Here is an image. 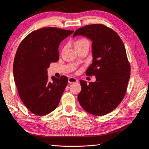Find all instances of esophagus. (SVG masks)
Wrapping results in <instances>:
<instances>
[{"instance_id": "obj_1", "label": "esophagus", "mask_w": 149, "mask_h": 149, "mask_svg": "<svg viewBox=\"0 0 149 149\" xmlns=\"http://www.w3.org/2000/svg\"><path fill=\"white\" fill-rule=\"evenodd\" d=\"M78 80L74 77H70L68 79L69 83H78Z\"/></svg>"}]
</instances>
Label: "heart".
Listing matches in <instances>:
<instances>
[{
    "mask_svg": "<svg viewBox=\"0 0 149 149\" xmlns=\"http://www.w3.org/2000/svg\"><path fill=\"white\" fill-rule=\"evenodd\" d=\"M74 47H75L76 49L81 48L84 47H89V42L87 39L81 38L78 39L75 42Z\"/></svg>",
    "mask_w": 149,
    "mask_h": 149,
    "instance_id": "obj_1",
    "label": "heart"
}]
</instances>
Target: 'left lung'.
<instances>
[{
  "label": "left lung",
  "instance_id": "8db88e82",
  "mask_svg": "<svg viewBox=\"0 0 149 149\" xmlns=\"http://www.w3.org/2000/svg\"><path fill=\"white\" fill-rule=\"evenodd\" d=\"M83 35L91 39L93 63L86 71L96 81L80 80L81 91L78 101L83 109L94 116L109 113L119 106L127 91L130 66L125 48L119 35L103 24L86 25L75 31L73 37Z\"/></svg>",
  "mask_w": 149,
  "mask_h": 149
}]
</instances>
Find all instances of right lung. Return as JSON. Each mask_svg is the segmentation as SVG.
<instances>
[{
    "label": "right lung",
    "mask_w": 149,
    "mask_h": 149,
    "mask_svg": "<svg viewBox=\"0 0 149 149\" xmlns=\"http://www.w3.org/2000/svg\"><path fill=\"white\" fill-rule=\"evenodd\" d=\"M73 30L45 27L33 31L17 50L13 71L19 96L26 107L37 116L50 113L57 107L68 79H48L47 68L59 59L58 47Z\"/></svg>",
    "instance_id": "add662e5"
}]
</instances>
